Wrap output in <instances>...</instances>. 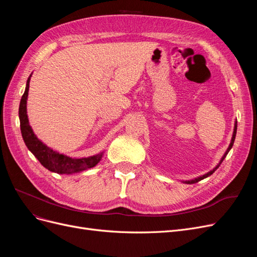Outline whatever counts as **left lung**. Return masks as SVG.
Instances as JSON below:
<instances>
[{
    "label": "left lung",
    "instance_id": "8db88e82",
    "mask_svg": "<svg viewBox=\"0 0 257 257\" xmlns=\"http://www.w3.org/2000/svg\"><path fill=\"white\" fill-rule=\"evenodd\" d=\"M236 133H237V121H235V126H234V132H232V137H231V141H230V144H229V146H228V148H227V150L225 151V153H224V155L222 157V159L220 160V162H219V164H217L213 169H211L210 170V172H208L207 174H205V175H203V176H199V177H197V178H195V179H192V180H185V181H182L183 183H188V184H192V183H196V182H198V181H200V180H203V179H205V178H207V177H209V176H211L215 170L219 168V166L221 165V163L223 162V160L225 159V157H226L227 155V153L229 152V150L231 149L232 148V145H234V142H235V138H236Z\"/></svg>",
    "mask_w": 257,
    "mask_h": 257
}]
</instances>
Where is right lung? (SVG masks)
<instances>
[{"label": "right lung", "instance_id": "right-lung-1", "mask_svg": "<svg viewBox=\"0 0 257 257\" xmlns=\"http://www.w3.org/2000/svg\"><path fill=\"white\" fill-rule=\"evenodd\" d=\"M32 74L27 80L26 90L20 100L19 105V120H20V130L23 142H25L28 149L34 154V157L41 162V164L47 168L52 173L60 174V175H69L83 172V170L94 167L97 163L102 160L103 153L92 155L88 158H69L65 154L59 153L58 151L51 149L50 147L45 145L41 139H38L34 134V132L30 125L28 113H27V100L29 95V87L30 80Z\"/></svg>", "mask_w": 257, "mask_h": 257}]
</instances>
